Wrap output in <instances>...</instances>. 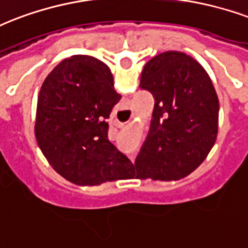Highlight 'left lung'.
Instances as JSON below:
<instances>
[{
  "mask_svg": "<svg viewBox=\"0 0 248 248\" xmlns=\"http://www.w3.org/2000/svg\"><path fill=\"white\" fill-rule=\"evenodd\" d=\"M139 87L154 94L155 109L135 160L137 178L186 177L216 141L220 107L212 80L192 57L169 50L145 63Z\"/></svg>",
  "mask_w": 248,
  "mask_h": 248,
  "instance_id": "left-lung-1",
  "label": "left lung"
}]
</instances>
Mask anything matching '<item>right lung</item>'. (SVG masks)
I'll use <instances>...</instances> for the list:
<instances>
[{"mask_svg":"<svg viewBox=\"0 0 248 248\" xmlns=\"http://www.w3.org/2000/svg\"><path fill=\"white\" fill-rule=\"evenodd\" d=\"M120 100L110 69L94 57L73 56L52 70L37 99L35 135L58 174L79 186L130 178L131 161L108 139Z\"/></svg>","mask_w":248,"mask_h":248,"instance_id":"add662e5","label":"right lung"}]
</instances>
